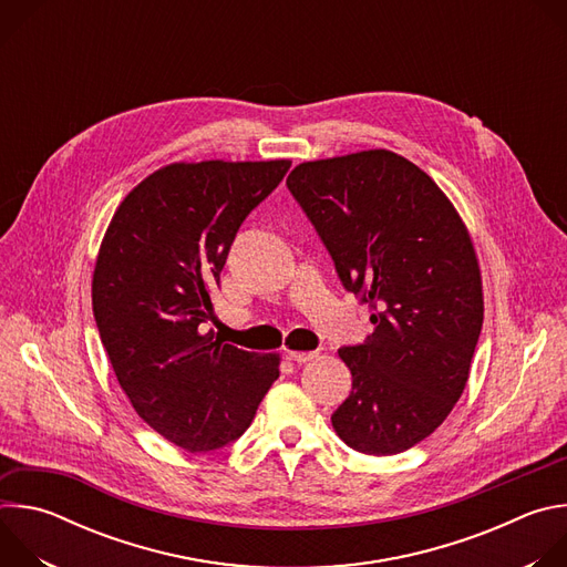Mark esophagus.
I'll list each match as a JSON object with an SVG mask.
<instances>
[{
    "label": "esophagus",
    "mask_w": 567,
    "mask_h": 567,
    "mask_svg": "<svg viewBox=\"0 0 567 567\" xmlns=\"http://www.w3.org/2000/svg\"><path fill=\"white\" fill-rule=\"evenodd\" d=\"M287 357H289L291 361H296V363H307V361L316 359V357H318V352H302V350H289V352H287Z\"/></svg>",
    "instance_id": "1"
}]
</instances>
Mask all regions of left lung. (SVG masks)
<instances>
[{
	"label": "left lung",
	"mask_w": 567,
	"mask_h": 567,
	"mask_svg": "<svg viewBox=\"0 0 567 567\" xmlns=\"http://www.w3.org/2000/svg\"><path fill=\"white\" fill-rule=\"evenodd\" d=\"M348 291L374 313L363 346L341 348L352 392L332 415L365 455H394L453 411L484 318L466 224L442 188L390 150L298 164L287 177Z\"/></svg>",
	"instance_id": "1"
}]
</instances>
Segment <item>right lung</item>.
Returning a JSON list of instances; mask_svg holds the SVG:
<instances>
[{
	"label": "right lung",
	"mask_w": 567,
	"mask_h": 567,
	"mask_svg": "<svg viewBox=\"0 0 567 567\" xmlns=\"http://www.w3.org/2000/svg\"><path fill=\"white\" fill-rule=\"evenodd\" d=\"M289 158L197 161L147 175L116 208L92 276V307L114 374L138 417L190 451L249 429L280 354L202 332L245 217L282 182Z\"/></svg>",
	"instance_id": "add662e5"
}]
</instances>
